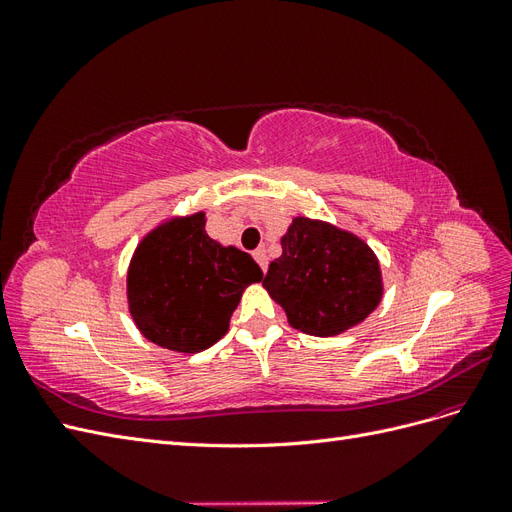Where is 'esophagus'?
Segmentation results:
<instances>
[{
    "label": "esophagus",
    "mask_w": 512,
    "mask_h": 512,
    "mask_svg": "<svg viewBox=\"0 0 512 512\" xmlns=\"http://www.w3.org/2000/svg\"><path fill=\"white\" fill-rule=\"evenodd\" d=\"M252 256H254V260L258 262V265H260V269H262V271H267V265H269L267 252L262 250V247H258V250H254V252H252Z\"/></svg>",
    "instance_id": "1"
}]
</instances>
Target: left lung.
<instances>
[{
	"label": "left lung",
	"mask_w": 512,
	"mask_h": 512,
	"mask_svg": "<svg viewBox=\"0 0 512 512\" xmlns=\"http://www.w3.org/2000/svg\"><path fill=\"white\" fill-rule=\"evenodd\" d=\"M262 286L284 307L290 327L316 337L348 331L382 299L380 265L369 245L309 218L292 220Z\"/></svg>",
	"instance_id": "left-lung-1"
}]
</instances>
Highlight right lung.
<instances>
[{
  "mask_svg": "<svg viewBox=\"0 0 512 512\" xmlns=\"http://www.w3.org/2000/svg\"><path fill=\"white\" fill-rule=\"evenodd\" d=\"M262 280L250 254L205 232V213L164 222L136 247L128 269L130 314L149 342L196 354L228 331L243 290Z\"/></svg>",
  "mask_w": 512,
  "mask_h": 512,
  "instance_id": "add662e5",
  "label": "right lung"
}]
</instances>
